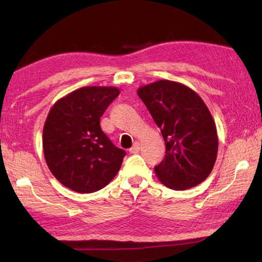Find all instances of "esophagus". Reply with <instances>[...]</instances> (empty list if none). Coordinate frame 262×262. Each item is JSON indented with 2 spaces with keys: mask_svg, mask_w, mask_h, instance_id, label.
<instances>
[{
  "mask_svg": "<svg viewBox=\"0 0 262 262\" xmlns=\"http://www.w3.org/2000/svg\"><path fill=\"white\" fill-rule=\"evenodd\" d=\"M139 149H140V144L139 143H135L134 146L130 148V153L131 154H136V153L139 152Z\"/></svg>",
  "mask_w": 262,
  "mask_h": 262,
  "instance_id": "obj_1",
  "label": "esophagus"
}]
</instances>
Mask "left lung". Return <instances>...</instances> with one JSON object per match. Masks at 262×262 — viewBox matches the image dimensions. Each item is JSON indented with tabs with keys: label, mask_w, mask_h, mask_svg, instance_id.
Instances as JSON below:
<instances>
[{
	"label": "left lung",
	"mask_w": 262,
	"mask_h": 262,
	"mask_svg": "<svg viewBox=\"0 0 262 262\" xmlns=\"http://www.w3.org/2000/svg\"><path fill=\"white\" fill-rule=\"evenodd\" d=\"M165 139L166 154L154 167L162 184L186 190L202 183L215 166L218 137L204 101L186 84L159 80L137 91Z\"/></svg>",
	"instance_id": "8db88e82"
}]
</instances>
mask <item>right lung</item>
Returning a JSON list of instances; mask_svg holds the SVG:
<instances>
[{
	"mask_svg": "<svg viewBox=\"0 0 262 262\" xmlns=\"http://www.w3.org/2000/svg\"><path fill=\"white\" fill-rule=\"evenodd\" d=\"M117 87H82L51 108L42 130V149L51 173L76 192H94L109 184L125 151L103 134L100 118L119 95Z\"/></svg>",
	"mask_w": 262,
	"mask_h": 262,
	"instance_id": "1",
	"label": "right lung"
}]
</instances>
